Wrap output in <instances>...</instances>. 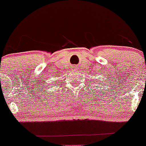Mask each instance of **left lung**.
Wrapping results in <instances>:
<instances>
[{
	"label": "left lung",
	"mask_w": 146,
	"mask_h": 146,
	"mask_svg": "<svg viewBox=\"0 0 146 146\" xmlns=\"http://www.w3.org/2000/svg\"><path fill=\"white\" fill-rule=\"evenodd\" d=\"M104 83H105V82H102V84H103V85H104Z\"/></svg>",
	"instance_id": "8db88e82"
}]
</instances>
